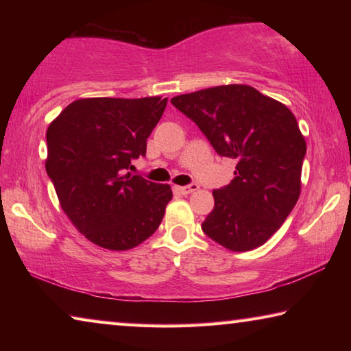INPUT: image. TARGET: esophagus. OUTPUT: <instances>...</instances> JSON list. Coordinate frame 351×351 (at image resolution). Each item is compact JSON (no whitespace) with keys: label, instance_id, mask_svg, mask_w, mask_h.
I'll use <instances>...</instances> for the list:
<instances>
[{"label":"esophagus","instance_id":"obj_1","mask_svg":"<svg viewBox=\"0 0 351 351\" xmlns=\"http://www.w3.org/2000/svg\"><path fill=\"white\" fill-rule=\"evenodd\" d=\"M199 189L198 184H190V186H184V187H176L178 192H180L181 195H190L193 192H197V190Z\"/></svg>","mask_w":351,"mask_h":351}]
</instances>
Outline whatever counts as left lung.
<instances>
[{
  "instance_id": "8db88e82",
  "label": "left lung",
  "mask_w": 351,
  "mask_h": 351,
  "mask_svg": "<svg viewBox=\"0 0 351 351\" xmlns=\"http://www.w3.org/2000/svg\"><path fill=\"white\" fill-rule=\"evenodd\" d=\"M171 104L197 123L219 156L237 159L234 180L213 190L203 232L234 252L274 235L300 197L306 142L287 105L249 85L181 94Z\"/></svg>"
}]
</instances>
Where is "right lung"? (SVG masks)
Wrapping results in <instances>:
<instances>
[{"instance_id":"1","label":"right lung","mask_w":351,"mask_h":351,"mask_svg":"<svg viewBox=\"0 0 351 351\" xmlns=\"http://www.w3.org/2000/svg\"><path fill=\"white\" fill-rule=\"evenodd\" d=\"M167 99L90 97L69 104L46 132V171L77 230L110 251L154 234L173 197L169 184L130 173Z\"/></svg>"}]
</instances>
